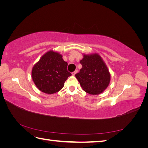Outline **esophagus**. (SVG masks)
<instances>
[{
  "mask_svg": "<svg viewBox=\"0 0 148 148\" xmlns=\"http://www.w3.org/2000/svg\"><path fill=\"white\" fill-rule=\"evenodd\" d=\"M78 73V70H76L75 71H74L73 72H72V75H75L76 73Z\"/></svg>",
  "mask_w": 148,
  "mask_h": 148,
  "instance_id": "esophagus-1",
  "label": "esophagus"
}]
</instances>
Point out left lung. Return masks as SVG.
<instances>
[{
	"mask_svg": "<svg viewBox=\"0 0 148 148\" xmlns=\"http://www.w3.org/2000/svg\"><path fill=\"white\" fill-rule=\"evenodd\" d=\"M82 68L75 75L83 90L92 95H99L108 87L110 74L102 57L96 53L83 54Z\"/></svg>",
	"mask_w": 148,
	"mask_h": 148,
	"instance_id": "8db88e82",
	"label": "left lung"
}]
</instances>
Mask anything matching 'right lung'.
Here are the masks:
<instances>
[{"label": "right lung", "mask_w": 148, "mask_h": 148, "mask_svg": "<svg viewBox=\"0 0 148 148\" xmlns=\"http://www.w3.org/2000/svg\"><path fill=\"white\" fill-rule=\"evenodd\" d=\"M67 65L60 53L52 50L47 52L33 67L31 76L35 85L48 95L59 91L71 75L67 71Z\"/></svg>", "instance_id": "obj_1"}]
</instances>
